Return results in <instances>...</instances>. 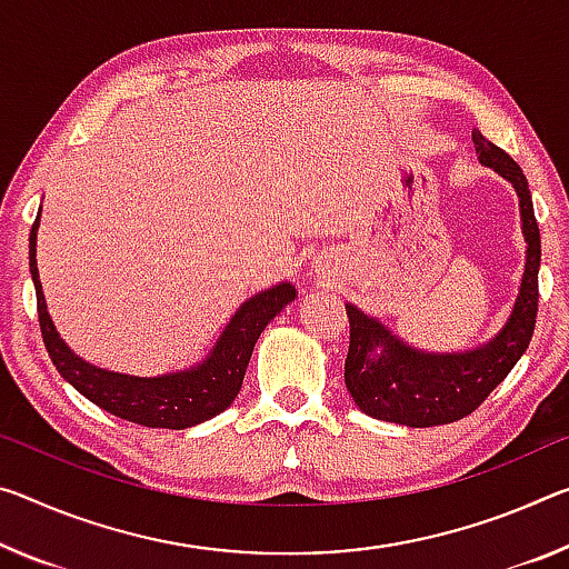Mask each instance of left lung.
I'll return each mask as SVG.
<instances>
[{
	"label": "left lung",
	"mask_w": 569,
	"mask_h": 569,
	"mask_svg": "<svg viewBox=\"0 0 569 569\" xmlns=\"http://www.w3.org/2000/svg\"><path fill=\"white\" fill-rule=\"evenodd\" d=\"M473 147L483 167L507 179L519 197L521 236L527 263L509 319L479 347L461 351H426L402 341L377 317L347 303L349 355L345 382L351 400L365 415L410 428L443 426L466 418L503 382L525 355L537 321L539 260L542 242L525 171L507 151L473 129Z\"/></svg>",
	"instance_id": "left-lung-1"
}]
</instances>
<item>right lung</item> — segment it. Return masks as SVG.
Instances as JSON below:
<instances>
[{"label":"right lung","mask_w":569,"mask_h":569,"mask_svg":"<svg viewBox=\"0 0 569 569\" xmlns=\"http://www.w3.org/2000/svg\"><path fill=\"white\" fill-rule=\"evenodd\" d=\"M40 212L30 230V273L34 293H38L42 341L58 372L98 408L137 426L184 430L228 410L242 387L252 347L268 323L299 296L296 286L291 281L276 283L242 301L240 309L224 323L220 337L214 339L212 349L192 367L157 377L111 372L78 357L50 319L38 270Z\"/></svg>","instance_id":"obj_1"}]
</instances>
